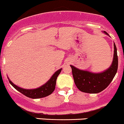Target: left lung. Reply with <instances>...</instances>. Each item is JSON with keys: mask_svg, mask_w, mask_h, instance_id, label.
Instances as JSON below:
<instances>
[{"mask_svg": "<svg viewBox=\"0 0 124 124\" xmlns=\"http://www.w3.org/2000/svg\"><path fill=\"white\" fill-rule=\"evenodd\" d=\"M104 33L109 36L108 33ZM114 53L112 64L108 69L100 73H93L79 69L70 65L74 82L78 88L84 93L96 94L106 88L114 78L117 72L118 59L115 43L113 44Z\"/></svg>", "mask_w": 124, "mask_h": 124, "instance_id": "left-lung-1", "label": "left lung"}]
</instances>
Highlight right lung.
Here are the masks:
<instances>
[{
    "label": "right lung",
    "mask_w": 124,
    "mask_h": 124,
    "mask_svg": "<svg viewBox=\"0 0 124 124\" xmlns=\"http://www.w3.org/2000/svg\"><path fill=\"white\" fill-rule=\"evenodd\" d=\"M62 70V69H60L56 71L53 74L51 78L45 84H43L40 87L37 88L35 89H30V90H29V89H24L21 87H19V86L15 85L9 79V78H8L9 82L11 84V85L16 90L22 93L23 94H24V95L29 98H31V99H40V98L45 97L50 95L53 93V91L55 90V88L57 78L58 75H59V74L60 73Z\"/></svg>",
    "instance_id": "obj_1"
}]
</instances>
